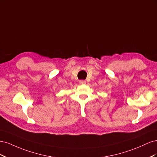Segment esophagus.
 <instances>
[{
	"mask_svg": "<svg viewBox=\"0 0 157 157\" xmlns=\"http://www.w3.org/2000/svg\"><path fill=\"white\" fill-rule=\"evenodd\" d=\"M79 83H80V84H86V81H85V80H80Z\"/></svg>",
	"mask_w": 157,
	"mask_h": 157,
	"instance_id": "obj_1",
	"label": "esophagus"
}]
</instances>
